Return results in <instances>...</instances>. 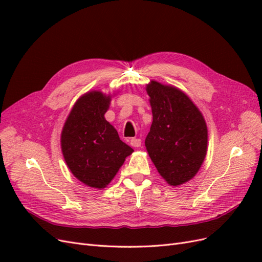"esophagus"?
<instances>
[{"label": "esophagus", "instance_id": "esophagus-1", "mask_svg": "<svg viewBox=\"0 0 262 262\" xmlns=\"http://www.w3.org/2000/svg\"><path fill=\"white\" fill-rule=\"evenodd\" d=\"M130 144H131L133 147H140L141 144H142V141H141V139L133 138V139L130 140Z\"/></svg>", "mask_w": 262, "mask_h": 262}]
</instances>
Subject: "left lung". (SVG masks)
<instances>
[{
	"instance_id": "8db88e82",
	"label": "left lung",
	"mask_w": 262,
	"mask_h": 262,
	"mask_svg": "<svg viewBox=\"0 0 262 262\" xmlns=\"http://www.w3.org/2000/svg\"><path fill=\"white\" fill-rule=\"evenodd\" d=\"M153 122L145 139L157 171L170 186H180L199 171L208 150V128L192 100L171 85H146Z\"/></svg>"
}]
</instances>
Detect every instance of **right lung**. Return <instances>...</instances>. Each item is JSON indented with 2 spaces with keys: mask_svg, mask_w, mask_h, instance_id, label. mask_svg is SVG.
Instances as JSON below:
<instances>
[{
  "mask_svg": "<svg viewBox=\"0 0 262 262\" xmlns=\"http://www.w3.org/2000/svg\"><path fill=\"white\" fill-rule=\"evenodd\" d=\"M112 95L87 92L78 98L61 132V149L73 176L84 185L104 189L133 153L118 136L105 114Z\"/></svg>",
  "mask_w": 262,
  "mask_h": 262,
  "instance_id": "right-lung-1",
  "label": "right lung"
}]
</instances>
